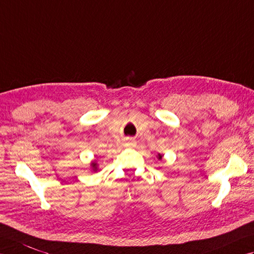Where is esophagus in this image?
<instances>
[{"label":"esophagus","mask_w":254,"mask_h":254,"mask_svg":"<svg viewBox=\"0 0 254 254\" xmlns=\"http://www.w3.org/2000/svg\"><path fill=\"white\" fill-rule=\"evenodd\" d=\"M134 143H136V142H134L133 140H127V144L128 145H133Z\"/></svg>","instance_id":"1"}]
</instances>
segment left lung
Here are the masks:
<instances>
[{"label": "left lung", "instance_id": "left-lung-1", "mask_svg": "<svg viewBox=\"0 0 254 254\" xmlns=\"http://www.w3.org/2000/svg\"><path fill=\"white\" fill-rule=\"evenodd\" d=\"M157 157H159V160H161V159H162V155L159 154V155H157Z\"/></svg>", "mask_w": 254, "mask_h": 254}]
</instances>
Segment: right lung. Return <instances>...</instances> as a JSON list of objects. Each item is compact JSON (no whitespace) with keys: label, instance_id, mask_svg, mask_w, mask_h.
<instances>
[{"label":"right lung","instance_id":"obj_1","mask_svg":"<svg viewBox=\"0 0 254 254\" xmlns=\"http://www.w3.org/2000/svg\"><path fill=\"white\" fill-rule=\"evenodd\" d=\"M91 170H92L93 172H97V171L99 170L97 162H92V163H91Z\"/></svg>","mask_w":254,"mask_h":254}]
</instances>
